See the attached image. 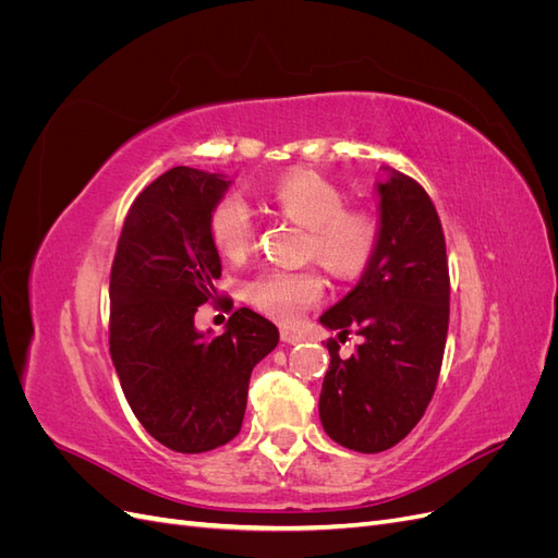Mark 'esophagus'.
<instances>
[{"label":"esophagus","mask_w":558,"mask_h":558,"mask_svg":"<svg viewBox=\"0 0 558 558\" xmlns=\"http://www.w3.org/2000/svg\"><path fill=\"white\" fill-rule=\"evenodd\" d=\"M279 337H281L283 344H298V342H300V335H295V332H291V330H286V328H281Z\"/></svg>","instance_id":"obj_1"}]
</instances>
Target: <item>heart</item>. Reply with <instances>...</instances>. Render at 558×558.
Segmentation results:
<instances>
[{
	"mask_svg": "<svg viewBox=\"0 0 558 558\" xmlns=\"http://www.w3.org/2000/svg\"><path fill=\"white\" fill-rule=\"evenodd\" d=\"M269 205L302 228H310L307 253L332 275L351 279L375 258L381 223L367 207H344L340 185L310 170L286 174L269 193ZM209 234L221 256L240 260L256 244L258 223L240 195H226L209 214ZM326 281L316 269H265L246 283V300L263 314L291 324L324 298Z\"/></svg>",
	"mask_w": 558,
	"mask_h": 558,
	"instance_id": "1",
	"label": "heart"
}]
</instances>
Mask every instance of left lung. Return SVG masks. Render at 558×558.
I'll use <instances>...</instances> for the list:
<instances>
[{"mask_svg":"<svg viewBox=\"0 0 558 558\" xmlns=\"http://www.w3.org/2000/svg\"><path fill=\"white\" fill-rule=\"evenodd\" d=\"M379 193L381 238L361 281L320 324L363 337L340 359L328 340L330 367L318 416L330 440L361 453L391 449L418 424L440 377L449 328V267L440 216L428 193L388 170Z\"/></svg>","mask_w":558,"mask_h":558,"instance_id":"obj_1","label":"left lung"}]
</instances>
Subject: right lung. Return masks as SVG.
<instances>
[{"label":"right lung","instance_id":"right-lung-1","mask_svg":"<svg viewBox=\"0 0 558 558\" xmlns=\"http://www.w3.org/2000/svg\"><path fill=\"white\" fill-rule=\"evenodd\" d=\"M223 174L172 167L132 202L111 265L109 351L125 400L160 445L211 451L240 433L251 369L279 342L272 320L240 307L226 332L195 328L216 300L221 258L209 214Z\"/></svg>","mask_w":558,"mask_h":558}]
</instances>
